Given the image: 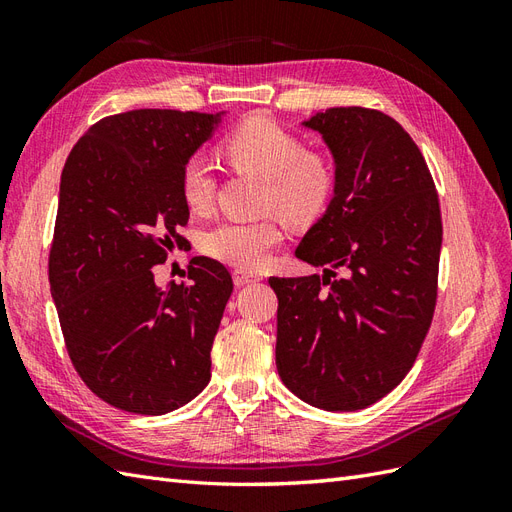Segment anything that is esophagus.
I'll return each mask as SVG.
<instances>
[{
	"instance_id": "1",
	"label": "esophagus",
	"mask_w": 512,
	"mask_h": 512,
	"mask_svg": "<svg viewBox=\"0 0 512 512\" xmlns=\"http://www.w3.org/2000/svg\"><path fill=\"white\" fill-rule=\"evenodd\" d=\"M232 280H235V286H245V284H254V282H260L258 275H252V273H245L241 269H235V273H232Z\"/></svg>"
}]
</instances>
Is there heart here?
<instances>
[{"label": "heart", "instance_id": "obj_1", "mask_svg": "<svg viewBox=\"0 0 512 512\" xmlns=\"http://www.w3.org/2000/svg\"><path fill=\"white\" fill-rule=\"evenodd\" d=\"M226 162L262 177L260 209L275 211L258 220H224L203 237V252L241 271L260 269L284 239L282 213L294 224H309L329 209L337 170L327 153L307 149L303 138L280 123L254 117L241 123L222 141ZM183 203L194 213L211 209L218 177L211 162L192 153L179 173Z\"/></svg>", "mask_w": 512, "mask_h": 512}]
</instances>
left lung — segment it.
Here are the masks:
<instances>
[{"instance_id":"1","label":"left lung","mask_w":512,"mask_h":512,"mask_svg":"<svg viewBox=\"0 0 512 512\" xmlns=\"http://www.w3.org/2000/svg\"><path fill=\"white\" fill-rule=\"evenodd\" d=\"M307 126L331 147L337 185L329 211L294 252L324 275L269 280L277 294L275 363L309 406L352 412L406 378L429 333L440 198L421 149L393 117L337 106Z\"/></svg>"}]
</instances>
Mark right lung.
<instances>
[{
    "label": "right lung",
    "instance_id": "obj_1",
    "mask_svg": "<svg viewBox=\"0 0 512 512\" xmlns=\"http://www.w3.org/2000/svg\"><path fill=\"white\" fill-rule=\"evenodd\" d=\"M218 117L138 108L96 121L59 183L49 282L66 350L87 389L119 410L158 416L211 378V346L232 292L224 265L196 256L188 282L153 269L188 243L179 173Z\"/></svg>",
    "mask_w": 512,
    "mask_h": 512
}]
</instances>
